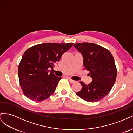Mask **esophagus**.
<instances>
[{"label":"esophagus","mask_w":133,"mask_h":133,"mask_svg":"<svg viewBox=\"0 0 133 133\" xmlns=\"http://www.w3.org/2000/svg\"><path fill=\"white\" fill-rule=\"evenodd\" d=\"M68 79H69V82H70L71 83H74L76 82V81H75V80H73V79H70V78H68Z\"/></svg>","instance_id":"obj_1"}]
</instances>
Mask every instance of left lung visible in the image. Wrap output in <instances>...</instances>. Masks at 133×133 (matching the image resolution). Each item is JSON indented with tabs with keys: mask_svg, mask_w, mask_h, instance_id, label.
<instances>
[{
	"mask_svg": "<svg viewBox=\"0 0 133 133\" xmlns=\"http://www.w3.org/2000/svg\"><path fill=\"white\" fill-rule=\"evenodd\" d=\"M83 55V65L92 82H80L82 89L76 94L88 102H96L109 94L115 82L117 70L114 59L108 49L94 43H76L73 45Z\"/></svg>",
	"mask_w": 133,
	"mask_h": 133,
	"instance_id": "left-lung-1",
	"label": "left lung"
}]
</instances>
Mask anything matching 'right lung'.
Here are the masks:
<instances>
[{"instance_id": "1", "label": "right lung", "mask_w": 133, "mask_h": 133, "mask_svg": "<svg viewBox=\"0 0 133 133\" xmlns=\"http://www.w3.org/2000/svg\"><path fill=\"white\" fill-rule=\"evenodd\" d=\"M74 44L46 43L31 46L25 51L18 66L20 85L25 96L41 102L53 94L62 78L55 76L48 68H53L63 53Z\"/></svg>"}]
</instances>
